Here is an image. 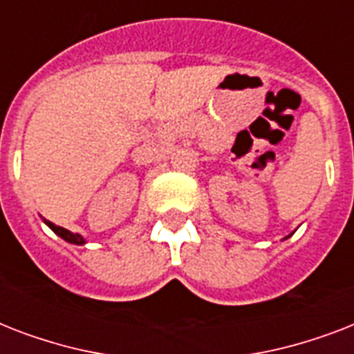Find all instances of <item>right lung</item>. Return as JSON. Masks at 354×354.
I'll return each mask as SVG.
<instances>
[{"label":"right lung","mask_w":354,"mask_h":354,"mask_svg":"<svg viewBox=\"0 0 354 354\" xmlns=\"http://www.w3.org/2000/svg\"><path fill=\"white\" fill-rule=\"evenodd\" d=\"M44 222H46L47 226L51 227L53 232L57 233L58 236H62L64 241L71 242V244H84V239H82V236H80L79 233H71V232H68V230H64V227L55 226V224H53V222H49V221H44Z\"/></svg>","instance_id":"1"}]
</instances>
